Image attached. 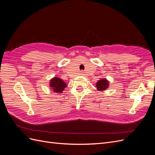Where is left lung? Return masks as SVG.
I'll return each mask as SVG.
<instances>
[{
	"label": "left lung",
	"instance_id": "left-lung-1",
	"mask_svg": "<svg viewBox=\"0 0 155 155\" xmlns=\"http://www.w3.org/2000/svg\"><path fill=\"white\" fill-rule=\"evenodd\" d=\"M96 87L98 90L100 91L106 90V88L109 87V81L107 79H101L97 82Z\"/></svg>",
	"mask_w": 155,
	"mask_h": 155
}]
</instances>
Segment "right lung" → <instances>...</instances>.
<instances>
[{
    "label": "right lung",
    "instance_id": "add662e5",
    "mask_svg": "<svg viewBox=\"0 0 155 155\" xmlns=\"http://www.w3.org/2000/svg\"><path fill=\"white\" fill-rule=\"evenodd\" d=\"M50 86L51 88L53 89L54 92L61 93L64 91V88L67 87V84L61 79L55 77L50 80Z\"/></svg>",
    "mask_w": 155,
    "mask_h": 155
}]
</instances>
